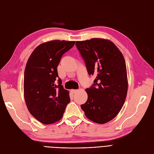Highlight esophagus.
<instances>
[{"mask_svg":"<svg viewBox=\"0 0 154 154\" xmlns=\"http://www.w3.org/2000/svg\"><path fill=\"white\" fill-rule=\"evenodd\" d=\"M78 91V90H77V89H71V90H70V92H71L73 94H74V93H76Z\"/></svg>","mask_w":154,"mask_h":154,"instance_id":"esophagus-1","label":"esophagus"}]
</instances>
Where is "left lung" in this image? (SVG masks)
Wrapping results in <instances>:
<instances>
[{
	"label": "left lung",
	"mask_w": 154,
	"mask_h": 154,
	"mask_svg": "<svg viewBox=\"0 0 154 154\" xmlns=\"http://www.w3.org/2000/svg\"><path fill=\"white\" fill-rule=\"evenodd\" d=\"M76 46L84 60L94 84L86 89L87 102L81 108L89 120L105 124L118 115L128 91L126 62L122 54L109 40L93 38L76 41Z\"/></svg>",
	"instance_id": "8db88e82"
}]
</instances>
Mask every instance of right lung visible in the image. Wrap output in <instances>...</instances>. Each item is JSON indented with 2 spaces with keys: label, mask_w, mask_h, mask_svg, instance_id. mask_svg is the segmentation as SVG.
Wrapping results in <instances>:
<instances>
[{
  "label": "right lung",
  "mask_w": 154,
  "mask_h": 154,
  "mask_svg": "<svg viewBox=\"0 0 154 154\" xmlns=\"http://www.w3.org/2000/svg\"><path fill=\"white\" fill-rule=\"evenodd\" d=\"M74 41L54 40L36 47L27 61L24 75V100L28 111L40 122L50 124L60 120L70 102L57 67ZM58 84H56V81Z\"/></svg>",
  "instance_id": "add662e5"
}]
</instances>
